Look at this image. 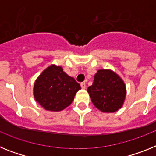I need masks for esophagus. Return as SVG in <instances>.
Here are the masks:
<instances>
[{
  "label": "esophagus",
  "instance_id": "esophagus-1",
  "mask_svg": "<svg viewBox=\"0 0 156 156\" xmlns=\"http://www.w3.org/2000/svg\"><path fill=\"white\" fill-rule=\"evenodd\" d=\"M80 86H81V88H82V89H83V90H84V89H86V87H87V85L85 83H81Z\"/></svg>",
  "mask_w": 156,
  "mask_h": 156
}]
</instances>
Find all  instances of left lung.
I'll list each match as a JSON object with an SVG mask.
<instances>
[{
  "mask_svg": "<svg viewBox=\"0 0 156 156\" xmlns=\"http://www.w3.org/2000/svg\"><path fill=\"white\" fill-rule=\"evenodd\" d=\"M94 105L103 112H115L122 107L126 95L124 81L110 69H98L87 88Z\"/></svg>",
  "mask_w": 156,
  "mask_h": 156,
  "instance_id": "left-lung-1",
  "label": "left lung"
}]
</instances>
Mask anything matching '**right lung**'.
Here are the masks:
<instances>
[{"mask_svg":"<svg viewBox=\"0 0 156 156\" xmlns=\"http://www.w3.org/2000/svg\"><path fill=\"white\" fill-rule=\"evenodd\" d=\"M80 89V85L67 75L62 66L52 64L35 80L34 96L36 101L45 110L59 112L71 105Z\"/></svg>","mask_w":156,"mask_h":156,"instance_id":"1","label":"right lung"}]
</instances>
